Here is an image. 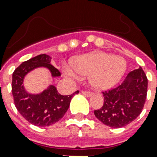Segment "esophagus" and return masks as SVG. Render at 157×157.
I'll use <instances>...</instances> for the list:
<instances>
[{
	"label": "esophagus",
	"instance_id": "obj_1",
	"mask_svg": "<svg viewBox=\"0 0 157 157\" xmlns=\"http://www.w3.org/2000/svg\"><path fill=\"white\" fill-rule=\"evenodd\" d=\"M81 93L83 94L84 95L87 96V97H90V96L93 95V92H90V91L82 90V91H81Z\"/></svg>",
	"mask_w": 157,
	"mask_h": 157
}]
</instances>
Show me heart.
<instances>
[{"label": "heart", "instance_id": "heart-1", "mask_svg": "<svg viewBox=\"0 0 157 157\" xmlns=\"http://www.w3.org/2000/svg\"><path fill=\"white\" fill-rule=\"evenodd\" d=\"M125 70L126 63L122 58L103 52L81 55L63 67L65 76L71 80L89 76L90 86L96 90H107L115 86Z\"/></svg>", "mask_w": 157, "mask_h": 157}]
</instances>
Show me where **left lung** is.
I'll return each instance as SVG.
<instances>
[{"label": "left lung", "instance_id": "8db88e82", "mask_svg": "<svg viewBox=\"0 0 157 157\" xmlns=\"http://www.w3.org/2000/svg\"><path fill=\"white\" fill-rule=\"evenodd\" d=\"M147 93V78L142 67L130 71L121 85L103 91V107L94 115L112 128H121L131 123L142 112Z\"/></svg>", "mask_w": 157, "mask_h": 157}]
</instances>
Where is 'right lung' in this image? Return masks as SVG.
Segmentation results:
<instances>
[{"mask_svg":"<svg viewBox=\"0 0 157 157\" xmlns=\"http://www.w3.org/2000/svg\"><path fill=\"white\" fill-rule=\"evenodd\" d=\"M47 54H40L23 62L13 72L12 94L18 112L29 123L36 126H49L56 123L67 111L71 98L79 90L71 95H61L55 86H50L39 94H30L23 88V78L27 73L36 67H45L49 68L52 76H59L60 71L50 63Z\"/></svg>","mask_w":157,"mask_h":157,"instance_id":"1","label":"right lung"}]
</instances>
